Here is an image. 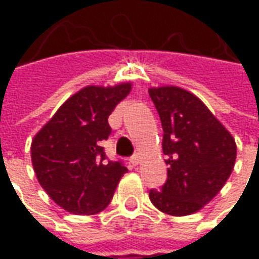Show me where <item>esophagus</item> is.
Returning a JSON list of instances; mask_svg holds the SVG:
<instances>
[{
    "mask_svg": "<svg viewBox=\"0 0 259 259\" xmlns=\"http://www.w3.org/2000/svg\"><path fill=\"white\" fill-rule=\"evenodd\" d=\"M129 162L133 165V166H136L137 163H139V157L137 155H132V157L129 158Z\"/></svg>",
    "mask_w": 259,
    "mask_h": 259,
    "instance_id": "34e87169",
    "label": "esophagus"
}]
</instances>
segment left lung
Wrapping results in <instances>:
<instances>
[{"mask_svg": "<svg viewBox=\"0 0 259 259\" xmlns=\"http://www.w3.org/2000/svg\"><path fill=\"white\" fill-rule=\"evenodd\" d=\"M162 124L168 179L150 190L159 211L185 217L221 191L236 161V143L200 98L179 87L150 89Z\"/></svg>", "mask_w": 259, "mask_h": 259, "instance_id": "1", "label": "left lung"}]
</instances>
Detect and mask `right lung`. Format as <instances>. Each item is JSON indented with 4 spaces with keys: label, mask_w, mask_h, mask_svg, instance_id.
Wrapping results in <instances>:
<instances>
[{
    "label": "right lung",
    "mask_w": 259,
    "mask_h": 259,
    "mask_svg": "<svg viewBox=\"0 0 259 259\" xmlns=\"http://www.w3.org/2000/svg\"><path fill=\"white\" fill-rule=\"evenodd\" d=\"M129 83L89 85L62 104L31 143V162L40 185L59 206L76 215L107 208L122 161H109L101 143L111 135L108 116L130 93Z\"/></svg>",
    "instance_id": "1"
}]
</instances>
